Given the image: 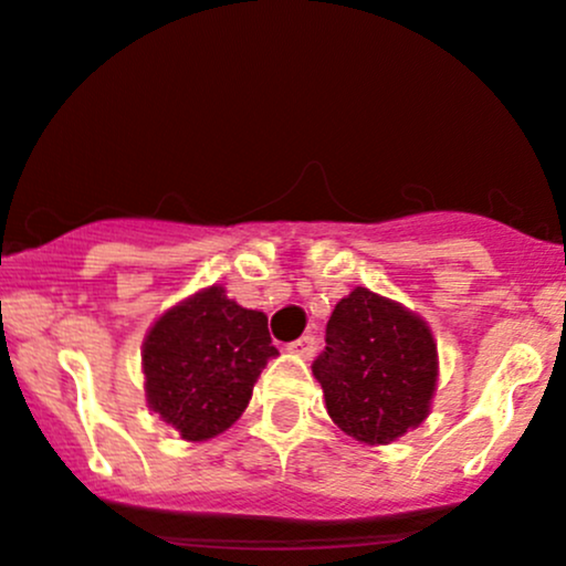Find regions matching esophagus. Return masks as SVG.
<instances>
[{"label": "esophagus", "instance_id": "1", "mask_svg": "<svg viewBox=\"0 0 566 566\" xmlns=\"http://www.w3.org/2000/svg\"><path fill=\"white\" fill-rule=\"evenodd\" d=\"M287 349H290V353L301 355V358H312L314 349H317V338H314V336H301L298 342L287 344Z\"/></svg>", "mask_w": 566, "mask_h": 566}]
</instances>
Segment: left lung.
I'll return each mask as SVG.
<instances>
[{"instance_id":"1","label":"left lung","mask_w":566,"mask_h":566,"mask_svg":"<svg viewBox=\"0 0 566 566\" xmlns=\"http://www.w3.org/2000/svg\"><path fill=\"white\" fill-rule=\"evenodd\" d=\"M333 423L366 444L420 426L437 388V344L420 317L371 290L336 303L312 363Z\"/></svg>"}]
</instances>
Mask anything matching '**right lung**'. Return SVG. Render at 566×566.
<instances>
[{"mask_svg": "<svg viewBox=\"0 0 566 566\" xmlns=\"http://www.w3.org/2000/svg\"><path fill=\"white\" fill-rule=\"evenodd\" d=\"M263 312L208 287L154 323L143 344L148 407L189 442L230 428L265 363L276 358Z\"/></svg>", "mask_w": 566, "mask_h": 566, "instance_id": "right-lung-1", "label": "right lung"}]
</instances>
